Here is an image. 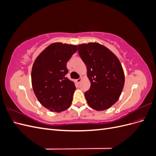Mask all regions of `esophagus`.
<instances>
[{
	"mask_svg": "<svg viewBox=\"0 0 156 156\" xmlns=\"http://www.w3.org/2000/svg\"><path fill=\"white\" fill-rule=\"evenodd\" d=\"M81 81H82V79H81V78H79V79H78L76 80V82H77V83H81Z\"/></svg>",
	"mask_w": 156,
	"mask_h": 156,
	"instance_id": "esophagus-1",
	"label": "esophagus"
}]
</instances>
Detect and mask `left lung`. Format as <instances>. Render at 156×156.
Segmentation results:
<instances>
[{
	"label": "left lung",
	"mask_w": 156,
	"mask_h": 156,
	"mask_svg": "<svg viewBox=\"0 0 156 156\" xmlns=\"http://www.w3.org/2000/svg\"><path fill=\"white\" fill-rule=\"evenodd\" d=\"M78 52L87 66L91 83L84 92L88 104L97 111L107 109L119 100L124 85V73L119 58L98 43L79 45Z\"/></svg>",
	"instance_id": "8db88e82"
}]
</instances>
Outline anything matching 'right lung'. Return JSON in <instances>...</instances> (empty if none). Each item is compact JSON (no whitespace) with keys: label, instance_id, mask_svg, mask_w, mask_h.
<instances>
[{"label":"right lung","instance_id":"add662e5","mask_svg":"<svg viewBox=\"0 0 156 156\" xmlns=\"http://www.w3.org/2000/svg\"><path fill=\"white\" fill-rule=\"evenodd\" d=\"M77 51V46L54 43L46 48L33 64L31 79L35 95L41 104L53 112L69 107L75 84L66 75L68 61Z\"/></svg>","mask_w":156,"mask_h":156}]
</instances>
